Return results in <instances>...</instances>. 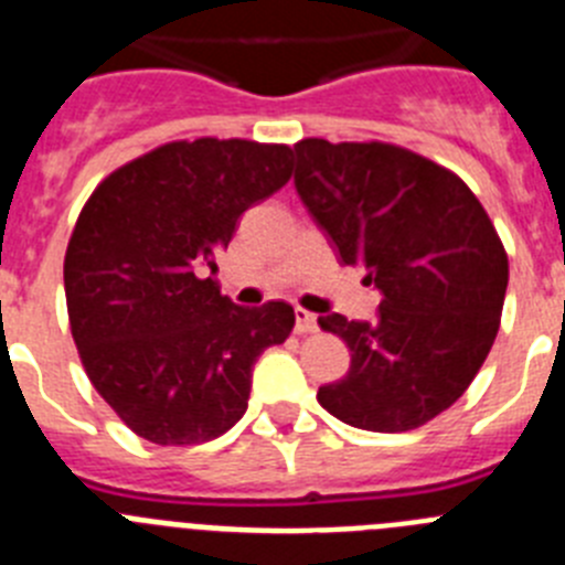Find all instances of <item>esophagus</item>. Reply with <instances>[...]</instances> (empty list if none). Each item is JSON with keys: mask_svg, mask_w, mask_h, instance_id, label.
Returning <instances> with one entry per match:
<instances>
[{"mask_svg": "<svg viewBox=\"0 0 565 565\" xmlns=\"http://www.w3.org/2000/svg\"><path fill=\"white\" fill-rule=\"evenodd\" d=\"M294 319H297V322H294V331L297 333L317 331V317H313L311 311H306V308H297V311H294Z\"/></svg>", "mask_w": 565, "mask_h": 565, "instance_id": "34e87169", "label": "esophagus"}]
</instances>
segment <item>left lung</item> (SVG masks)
Instances as JSON below:
<instances>
[{"label": "left lung", "instance_id": "8db88e82", "mask_svg": "<svg viewBox=\"0 0 565 565\" xmlns=\"http://www.w3.org/2000/svg\"><path fill=\"white\" fill-rule=\"evenodd\" d=\"M299 201L344 266H362L382 302L373 319L319 317L351 367L319 404L373 433L422 427L461 398L498 337L509 263L467 183L391 143L294 147Z\"/></svg>", "mask_w": 565, "mask_h": 565}]
</instances>
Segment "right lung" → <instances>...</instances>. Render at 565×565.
Listing matches in <instances>:
<instances>
[{"label":"right lung","instance_id":"add662e5","mask_svg":"<svg viewBox=\"0 0 565 565\" xmlns=\"http://www.w3.org/2000/svg\"><path fill=\"white\" fill-rule=\"evenodd\" d=\"M291 178V149L178 141L113 172L70 237L64 294L84 371L152 444L217 438L243 418L259 353L286 342L288 302L243 308L214 277L239 214Z\"/></svg>","mask_w":565,"mask_h":565}]
</instances>
